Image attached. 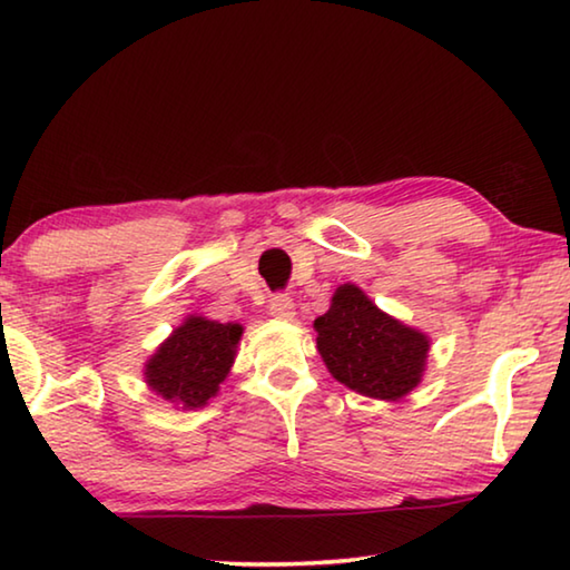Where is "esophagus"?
<instances>
[{
	"mask_svg": "<svg viewBox=\"0 0 570 570\" xmlns=\"http://www.w3.org/2000/svg\"><path fill=\"white\" fill-rule=\"evenodd\" d=\"M268 314H272L274 320L292 322L294 314H296V306H294V302H292V296L276 294V296L268 298Z\"/></svg>",
	"mask_w": 570,
	"mask_h": 570,
	"instance_id": "34e87169",
	"label": "esophagus"
}]
</instances>
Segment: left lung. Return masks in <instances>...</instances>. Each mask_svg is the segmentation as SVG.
Wrapping results in <instances>:
<instances>
[{"mask_svg":"<svg viewBox=\"0 0 570 570\" xmlns=\"http://www.w3.org/2000/svg\"><path fill=\"white\" fill-rule=\"evenodd\" d=\"M314 330L332 377L364 397L402 400L422 380L428 334L384 314L360 286L336 288L330 312L314 322Z\"/></svg>","mask_w":570,"mask_h":570,"instance_id":"1","label":"left lung"}]
</instances>
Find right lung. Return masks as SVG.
<instances>
[{"mask_svg":"<svg viewBox=\"0 0 570 570\" xmlns=\"http://www.w3.org/2000/svg\"><path fill=\"white\" fill-rule=\"evenodd\" d=\"M244 326L188 316L146 362L148 387L183 410L206 407L236 360Z\"/></svg>","mask_w":570,"mask_h":570,"instance_id":"1","label":"right lung"}]
</instances>
